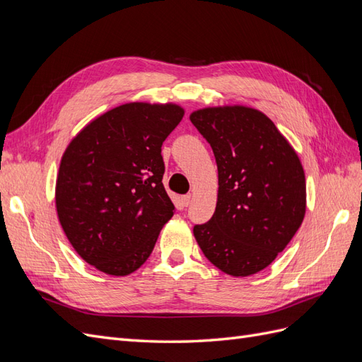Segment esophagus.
<instances>
[{"instance_id": "34e87169", "label": "esophagus", "mask_w": 362, "mask_h": 362, "mask_svg": "<svg viewBox=\"0 0 362 362\" xmlns=\"http://www.w3.org/2000/svg\"><path fill=\"white\" fill-rule=\"evenodd\" d=\"M192 199H193V198H192V194H184L182 198H181L182 205H184V206H189V205L192 204Z\"/></svg>"}]
</instances>
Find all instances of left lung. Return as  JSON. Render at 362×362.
Returning a JSON list of instances; mask_svg holds the SVG:
<instances>
[{"mask_svg":"<svg viewBox=\"0 0 362 362\" xmlns=\"http://www.w3.org/2000/svg\"><path fill=\"white\" fill-rule=\"evenodd\" d=\"M190 120L210 144L218 173L216 211L206 223L194 225L196 242L226 275H254L302 225L306 185L300 160L255 108H202Z\"/></svg>","mask_w":362,"mask_h":362,"instance_id":"8db88e82","label":"left lung"}]
</instances>
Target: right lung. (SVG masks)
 <instances>
[{
  "instance_id": "1",
  "label": "right lung",
  "mask_w": 362,
  "mask_h": 362,
  "mask_svg": "<svg viewBox=\"0 0 362 362\" xmlns=\"http://www.w3.org/2000/svg\"><path fill=\"white\" fill-rule=\"evenodd\" d=\"M182 116L175 104L119 105L64 151L56 182L60 225L76 254L107 275L144 264L175 213L161 182V145Z\"/></svg>"
}]
</instances>
